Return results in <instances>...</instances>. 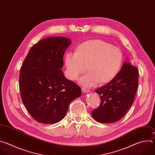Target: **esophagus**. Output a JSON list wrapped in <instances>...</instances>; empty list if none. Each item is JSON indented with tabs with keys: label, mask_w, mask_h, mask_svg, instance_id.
Segmentation results:
<instances>
[{
	"label": "esophagus",
	"mask_w": 155,
	"mask_h": 155,
	"mask_svg": "<svg viewBox=\"0 0 155 155\" xmlns=\"http://www.w3.org/2000/svg\"><path fill=\"white\" fill-rule=\"evenodd\" d=\"M81 91H82V92H83V93H90V91H89V90H87L85 89V88H84V87H83V88H82V89H81Z\"/></svg>",
	"instance_id": "34e87169"
}]
</instances>
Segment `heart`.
<instances>
[{
    "instance_id": "obj_1",
    "label": "heart",
    "mask_w": 155,
    "mask_h": 155,
    "mask_svg": "<svg viewBox=\"0 0 155 155\" xmlns=\"http://www.w3.org/2000/svg\"><path fill=\"white\" fill-rule=\"evenodd\" d=\"M123 54L117 47L101 40L84 41L77 47L75 53H68L65 56L67 75L76 80L86 71L79 83L93 87L112 81L118 74L123 64Z\"/></svg>"
}]
</instances>
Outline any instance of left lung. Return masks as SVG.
<instances>
[{"instance_id":"left-lung-1","label":"left lung","mask_w":155,"mask_h":155,"mask_svg":"<svg viewBox=\"0 0 155 155\" xmlns=\"http://www.w3.org/2000/svg\"><path fill=\"white\" fill-rule=\"evenodd\" d=\"M138 75L137 68L126 59L117 76L96 90L101 100L100 106L91 113L96 121L111 123L124 116L134 102L138 87Z\"/></svg>"}]
</instances>
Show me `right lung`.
Masks as SVG:
<instances>
[{
    "label": "right lung",
    "mask_w": 155,
    "mask_h": 155,
    "mask_svg": "<svg viewBox=\"0 0 155 155\" xmlns=\"http://www.w3.org/2000/svg\"><path fill=\"white\" fill-rule=\"evenodd\" d=\"M71 44L64 37H49L30 49L20 71L23 103L34 120L53 124L62 120L70 103L81 95L80 87L66 78L63 56Z\"/></svg>",
    "instance_id": "1"
}]
</instances>
